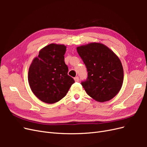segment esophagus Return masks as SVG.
<instances>
[{"mask_svg":"<svg viewBox=\"0 0 147 147\" xmlns=\"http://www.w3.org/2000/svg\"><path fill=\"white\" fill-rule=\"evenodd\" d=\"M74 80L76 82H79V78H78V77H75L74 78Z\"/></svg>","mask_w":147,"mask_h":147,"instance_id":"obj_1","label":"esophagus"}]
</instances>
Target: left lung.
<instances>
[{"instance_id": "8db88e82", "label": "left lung", "mask_w": 147, "mask_h": 147, "mask_svg": "<svg viewBox=\"0 0 147 147\" xmlns=\"http://www.w3.org/2000/svg\"><path fill=\"white\" fill-rule=\"evenodd\" d=\"M77 50L88 71L87 79L81 83L87 94L100 102L113 98L123 82V68L119 57L100 43L78 47Z\"/></svg>"}]
</instances>
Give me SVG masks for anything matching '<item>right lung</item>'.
Segmentation results:
<instances>
[{"label": "right lung", "mask_w": 147, "mask_h": 147, "mask_svg": "<svg viewBox=\"0 0 147 147\" xmlns=\"http://www.w3.org/2000/svg\"><path fill=\"white\" fill-rule=\"evenodd\" d=\"M66 47L51 43L39 51L33 59L28 72V82L32 92L47 104H54L65 96L75 83L68 75L64 62Z\"/></svg>", "instance_id": "right-lung-1"}]
</instances>
